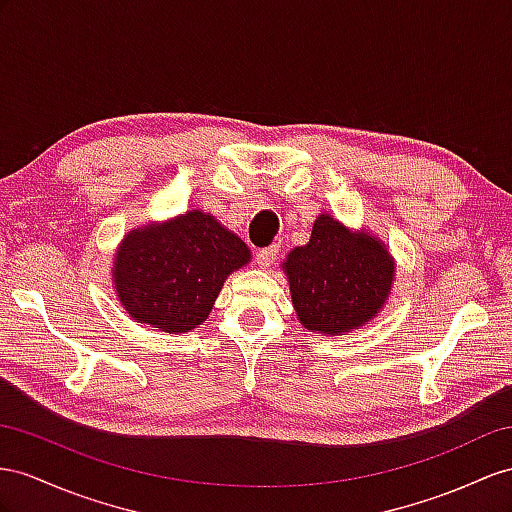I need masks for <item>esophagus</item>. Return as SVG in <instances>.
I'll return each mask as SVG.
<instances>
[{
    "label": "esophagus",
    "instance_id": "1",
    "mask_svg": "<svg viewBox=\"0 0 512 512\" xmlns=\"http://www.w3.org/2000/svg\"><path fill=\"white\" fill-rule=\"evenodd\" d=\"M277 255H279V246L277 244H272L268 248H261V251L255 255L257 266L264 268V270L270 268L274 264V259H277Z\"/></svg>",
    "mask_w": 512,
    "mask_h": 512
}]
</instances>
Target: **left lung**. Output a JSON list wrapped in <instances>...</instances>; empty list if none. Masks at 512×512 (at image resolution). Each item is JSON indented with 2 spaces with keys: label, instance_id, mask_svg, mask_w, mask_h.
I'll list each match as a JSON object with an SVG mask.
<instances>
[{
  "label": "left lung",
  "instance_id": "obj_1",
  "mask_svg": "<svg viewBox=\"0 0 512 512\" xmlns=\"http://www.w3.org/2000/svg\"><path fill=\"white\" fill-rule=\"evenodd\" d=\"M298 322L326 337L348 335L383 311L396 261L381 238L348 229L331 214L313 222L311 238L283 259Z\"/></svg>",
  "mask_w": 512,
  "mask_h": 512
}]
</instances>
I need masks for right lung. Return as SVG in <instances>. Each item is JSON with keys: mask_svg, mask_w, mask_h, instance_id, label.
Returning <instances> with one entry per match:
<instances>
[{"mask_svg": "<svg viewBox=\"0 0 512 512\" xmlns=\"http://www.w3.org/2000/svg\"><path fill=\"white\" fill-rule=\"evenodd\" d=\"M248 248L216 216L190 209L125 233L112 259V287L131 320L164 333H190L207 320Z\"/></svg>", "mask_w": 512, "mask_h": 512, "instance_id": "right-lung-1", "label": "right lung"}]
</instances>
